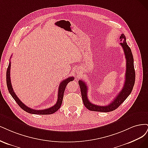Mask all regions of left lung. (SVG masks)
<instances>
[{"label": "left lung", "instance_id": "left-lung-1", "mask_svg": "<svg viewBox=\"0 0 148 148\" xmlns=\"http://www.w3.org/2000/svg\"><path fill=\"white\" fill-rule=\"evenodd\" d=\"M120 39L121 41H122L120 44L124 51L126 58L125 80L122 90L119 93L116 98H114L113 101L108 105L104 106L96 105V104L90 102L87 97L88 88L87 84L85 83L83 80H80L79 81L84 104L90 111L107 112L115 110L125 101L132 91L135 81V71L134 69V64H133V57L131 49L126 42V37L125 35L122 34L120 37Z\"/></svg>", "mask_w": 148, "mask_h": 148}]
</instances>
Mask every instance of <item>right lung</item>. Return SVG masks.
I'll return each mask as SVG.
<instances>
[{"label":"right lung","mask_w":148,"mask_h":148,"mask_svg":"<svg viewBox=\"0 0 148 148\" xmlns=\"http://www.w3.org/2000/svg\"><path fill=\"white\" fill-rule=\"evenodd\" d=\"M10 67H11V61L9 62V64H8V68L7 70V74H6L7 85V88H8V90L9 91V93H10L13 98L15 100V101L17 103V104L19 106H20V107L22 109H23L25 111H26L28 113H30V114H39V115H47V114H53L54 112H56L61 107L62 101H63L64 92L66 85H67V84L69 82L74 80V77H69L67 79H64L60 83V84L59 85V88H58V99H57V101L54 106H51V108L45 109H42V110H37L36 109H36H33L29 107H27V106L25 105V104L23 103L21 101V100L19 99L18 97L16 96L15 93L14 92L12 86V84H11Z\"/></svg>","instance_id":"right-lung-1"}]
</instances>
